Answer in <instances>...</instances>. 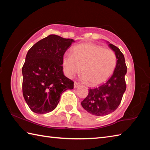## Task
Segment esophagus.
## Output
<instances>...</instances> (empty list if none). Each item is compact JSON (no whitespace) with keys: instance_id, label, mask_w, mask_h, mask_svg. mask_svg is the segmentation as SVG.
Listing matches in <instances>:
<instances>
[{"instance_id":"34e87169","label":"esophagus","mask_w":150,"mask_h":150,"mask_svg":"<svg viewBox=\"0 0 150 150\" xmlns=\"http://www.w3.org/2000/svg\"><path fill=\"white\" fill-rule=\"evenodd\" d=\"M80 86V84H79V82H74V88H77L78 86Z\"/></svg>"}]
</instances>
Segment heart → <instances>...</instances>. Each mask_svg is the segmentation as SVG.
<instances>
[{"label": "heart", "instance_id": "b5f03b06", "mask_svg": "<svg viewBox=\"0 0 150 150\" xmlns=\"http://www.w3.org/2000/svg\"><path fill=\"white\" fill-rule=\"evenodd\" d=\"M66 74L71 77L79 73L88 84L95 86L109 79L117 65V57L112 50L91 42L80 44L73 47L71 55L62 58Z\"/></svg>", "mask_w": 150, "mask_h": 150}]
</instances>
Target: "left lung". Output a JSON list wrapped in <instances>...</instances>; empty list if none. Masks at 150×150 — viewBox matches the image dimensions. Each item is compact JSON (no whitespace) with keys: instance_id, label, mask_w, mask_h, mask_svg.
<instances>
[{"instance_id":"obj_1","label":"left lung","mask_w":150,"mask_h":150,"mask_svg":"<svg viewBox=\"0 0 150 150\" xmlns=\"http://www.w3.org/2000/svg\"><path fill=\"white\" fill-rule=\"evenodd\" d=\"M108 46L117 57V65L113 75L100 86L89 89L88 96L81 102L84 110L96 116H104L115 111L126 89L127 66L124 55L113 44H109Z\"/></svg>"}]
</instances>
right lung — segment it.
<instances>
[{"label":"right lung","instance_id":"right-lung-1","mask_svg":"<svg viewBox=\"0 0 150 150\" xmlns=\"http://www.w3.org/2000/svg\"><path fill=\"white\" fill-rule=\"evenodd\" d=\"M75 41L50 35L28 52L22 66V93L30 110L44 114L55 109L64 91L73 82L63 73L62 58Z\"/></svg>","mask_w":150,"mask_h":150}]
</instances>
